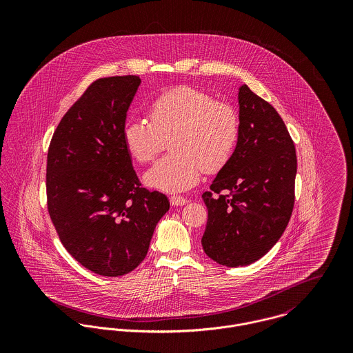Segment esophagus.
Returning <instances> with one entry per match:
<instances>
[{
  "mask_svg": "<svg viewBox=\"0 0 353 353\" xmlns=\"http://www.w3.org/2000/svg\"><path fill=\"white\" fill-rule=\"evenodd\" d=\"M170 202L174 206H182V205L188 203V200L185 197H181V196H171L170 197Z\"/></svg>",
  "mask_w": 353,
  "mask_h": 353,
  "instance_id": "esophagus-1",
  "label": "esophagus"
}]
</instances>
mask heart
I'll list each match as a JSON object with an SVG mask.
<instances>
[{
	"label": "heart",
	"instance_id": "heart-1",
	"mask_svg": "<svg viewBox=\"0 0 353 353\" xmlns=\"http://www.w3.org/2000/svg\"><path fill=\"white\" fill-rule=\"evenodd\" d=\"M150 123L129 119L122 129L126 151L139 163H150L170 140L172 154L160 159L145 183L167 193L196 186L202 171L216 172L232 157L241 136L236 110L197 88L179 85L164 91L148 105Z\"/></svg>",
	"mask_w": 353,
	"mask_h": 353
}]
</instances>
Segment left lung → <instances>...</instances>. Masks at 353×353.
I'll return each mask as SVG.
<instances>
[{"instance_id":"obj_1","label":"left lung","mask_w":353,"mask_h":353,"mask_svg":"<svg viewBox=\"0 0 353 353\" xmlns=\"http://www.w3.org/2000/svg\"><path fill=\"white\" fill-rule=\"evenodd\" d=\"M241 136L230 161L202 194L208 208L203 252L228 268L269 252L285 231L295 203L294 141L272 104L248 85L238 94Z\"/></svg>"}]
</instances>
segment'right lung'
<instances>
[{"mask_svg":"<svg viewBox=\"0 0 353 353\" xmlns=\"http://www.w3.org/2000/svg\"><path fill=\"white\" fill-rule=\"evenodd\" d=\"M139 76L94 81L62 117L48 153V209L68 252L88 270L123 276L145 258L163 193L141 188L122 129Z\"/></svg>","mask_w":353,"mask_h":353,"instance_id":"obj_1","label":"right lung"}]
</instances>
